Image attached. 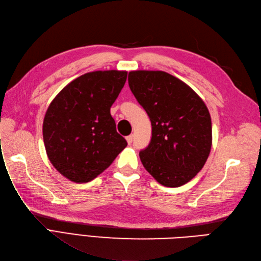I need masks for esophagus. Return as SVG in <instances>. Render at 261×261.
Returning <instances> with one entry per match:
<instances>
[{
    "label": "esophagus",
    "instance_id": "1",
    "mask_svg": "<svg viewBox=\"0 0 261 261\" xmlns=\"http://www.w3.org/2000/svg\"><path fill=\"white\" fill-rule=\"evenodd\" d=\"M132 141H133V136H132V134H130L129 137H127V142H128L129 145L132 143Z\"/></svg>",
    "mask_w": 261,
    "mask_h": 261
}]
</instances>
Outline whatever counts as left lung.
<instances>
[{
	"mask_svg": "<svg viewBox=\"0 0 261 261\" xmlns=\"http://www.w3.org/2000/svg\"><path fill=\"white\" fill-rule=\"evenodd\" d=\"M128 81L152 123V140L140 152L143 166L162 186H184L201 170L212 149L206 104L186 82L162 70H133Z\"/></svg>",
	"mask_w": 261,
	"mask_h": 261,
	"instance_id": "1",
	"label": "left lung"
}]
</instances>
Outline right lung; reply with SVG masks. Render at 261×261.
<instances>
[{"label":"right lung","instance_id":"add662e5","mask_svg":"<svg viewBox=\"0 0 261 261\" xmlns=\"http://www.w3.org/2000/svg\"><path fill=\"white\" fill-rule=\"evenodd\" d=\"M125 80L124 70L87 72L63 88L47 107L42 127L46 155L65 178L92 181L127 146L111 115Z\"/></svg>","mask_w":261,"mask_h":261}]
</instances>
